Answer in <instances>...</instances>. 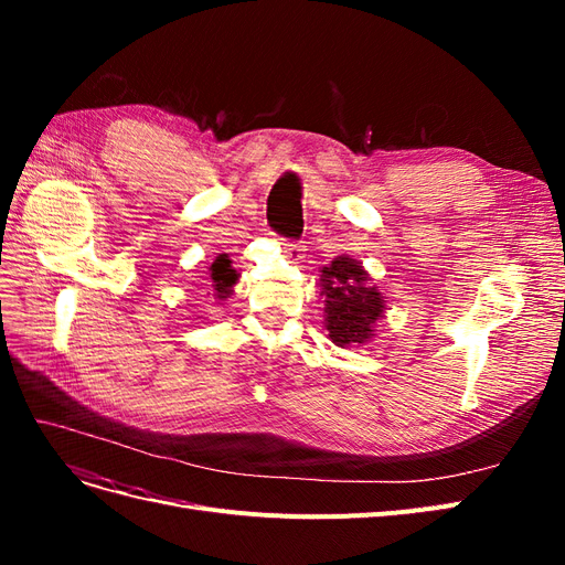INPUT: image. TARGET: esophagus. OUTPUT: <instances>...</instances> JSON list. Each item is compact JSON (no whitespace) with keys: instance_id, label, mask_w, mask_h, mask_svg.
Masks as SVG:
<instances>
[{"instance_id":"34e87169","label":"esophagus","mask_w":565,"mask_h":565,"mask_svg":"<svg viewBox=\"0 0 565 565\" xmlns=\"http://www.w3.org/2000/svg\"><path fill=\"white\" fill-rule=\"evenodd\" d=\"M280 245H282V252H285L287 259H292L295 264H299V259H303V245L289 243V241H282Z\"/></svg>"}]
</instances>
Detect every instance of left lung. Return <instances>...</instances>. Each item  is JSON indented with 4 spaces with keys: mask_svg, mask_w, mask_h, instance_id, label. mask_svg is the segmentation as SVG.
<instances>
[{
    "mask_svg": "<svg viewBox=\"0 0 565 565\" xmlns=\"http://www.w3.org/2000/svg\"><path fill=\"white\" fill-rule=\"evenodd\" d=\"M367 280V270L349 256H337L330 266L322 268L324 328L341 349L370 341L374 322L384 316V297Z\"/></svg>",
    "mask_w": 565,
    "mask_h": 565,
    "instance_id": "8db88e82",
    "label": "left lung"
}]
</instances>
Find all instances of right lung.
<instances>
[{"label": "right lung", "mask_w": 565, "mask_h": 565, "mask_svg": "<svg viewBox=\"0 0 565 565\" xmlns=\"http://www.w3.org/2000/svg\"><path fill=\"white\" fill-rule=\"evenodd\" d=\"M237 282V270L231 266V259L226 254H218L210 266V289L214 292V299L224 301L233 295V285Z\"/></svg>", "instance_id": "add662e5"}]
</instances>
